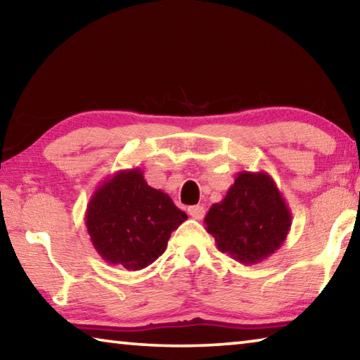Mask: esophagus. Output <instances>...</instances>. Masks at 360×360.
Returning a JSON list of instances; mask_svg holds the SVG:
<instances>
[{
    "instance_id": "1",
    "label": "esophagus",
    "mask_w": 360,
    "mask_h": 360,
    "mask_svg": "<svg viewBox=\"0 0 360 360\" xmlns=\"http://www.w3.org/2000/svg\"><path fill=\"white\" fill-rule=\"evenodd\" d=\"M187 212H188V216L193 217V219H197V221H200V219H203V216H205V208H203L202 205L191 206V208L187 210Z\"/></svg>"
}]
</instances>
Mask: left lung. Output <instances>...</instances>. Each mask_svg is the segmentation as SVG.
<instances>
[{"instance_id":"left-lung-1","label":"left lung","mask_w":360,"mask_h":360,"mask_svg":"<svg viewBox=\"0 0 360 360\" xmlns=\"http://www.w3.org/2000/svg\"><path fill=\"white\" fill-rule=\"evenodd\" d=\"M219 251L245 265L275 254L288 238L292 212L276 182L265 172H240L224 200L205 216Z\"/></svg>"}]
</instances>
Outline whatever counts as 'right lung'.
Masks as SVG:
<instances>
[{
    "label": "right lung",
    "instance_id": "1",
    "mask_svg": "<svg viewBox=\"0 0 360 360\" xmlns=\"http://www.w3.org/2000/svg\"><path fill=\"white\" fill-rule=\"evenodd\" d=\"M186 219L168 193L152 188L141 169L130 168L108 176L92 193L85 227L103 260L136 271L165 252L172 231Z\"/></svg>",
    "mask_w": 360,
    "mask_h": 360
}]
</instances>
